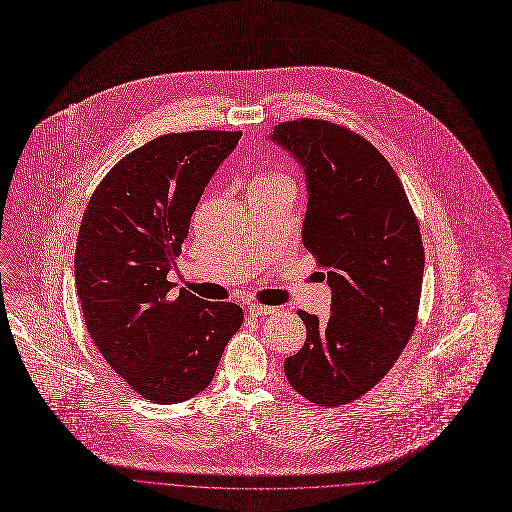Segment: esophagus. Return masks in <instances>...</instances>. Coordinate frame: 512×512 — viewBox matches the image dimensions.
Instances as JSON below:
<instances>
[{"instance_id": "obj_1", "label": "esophagus", "mask_w": 512, "mask_h": 512, "mask_svg": "<svg viewBox=\"0 0 512 512\" xmlns=\"http://www.w3.org/2000/svg\"><path fill=\"white\" fill-rule=\"evenodd\" d=\"M272 313H274L272 306H264V304H250L248 306L250 317H266V315H272Z\"/></svg>"}]
</instances>
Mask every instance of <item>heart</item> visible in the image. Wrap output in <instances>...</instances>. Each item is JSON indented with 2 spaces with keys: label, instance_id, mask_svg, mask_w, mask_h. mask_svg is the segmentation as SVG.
I'll list each match as a JSON object with an SVG mask.
<instances>
[{
  "label": "heart",
  "instance_id": "1",
  "mask_svg": "<svg viewBox=\"0 0 512 512\" xmlns=\"http://www.w3.org/2000/svg\"><path fill=\"white\" fill-rule=\"evenodd\" d=\"M292 185V179L290 175L284 171V169H278V167H270V169H262L254 175L252 183H250V191L254 189H268V187H274V185Z\"/></svg>",
  "mask_w": 512,
  "mask_h": 512
}]
</instances>
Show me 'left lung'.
<instances>
[{"label":"left lung","mask_w":512,"mask_h":512,"mask_svg":"<svg viewBox=\"0 0 512 512\" xmlns=\"http://www.w3.org/2000/svg\"><path fill=\"white\" fill-rule=\"evenodd\" d=\"M272 139L304 167L302 242L327 268L333 292L325 325L298 311L306 341L286 357L284 373L302 397L339 407L387 375L416 329L424 280L420 224L393 167L355 131L296 119L276 125Z\"/></svg>","instance_id":"1"}]
</instances>
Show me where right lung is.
Instances as JSON below:
<instances>
[{
    "label": "right lung",
    "mask_w": 512,
    "mask_h": 512,
    "mask_svg": "<svg viewBox=\"0 0 512 512\" xmlns=\"http://www.w3.org/2000/svg\"><path fill=\"white\" fill-rule=\"evenodd\" d=\"M240 131L161 135L125 155L82 216L74 276L84 323L107 363L145 399L179 403L203 391L244 313L167 280L191 214Z\"/></svg>",
    "instance_id": "1"
}]
</instances>
